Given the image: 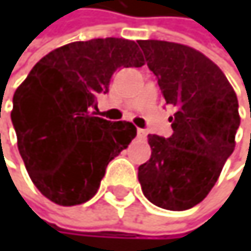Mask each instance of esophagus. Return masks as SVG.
Segmentation results:
<instances>
[{"mask_svg": "<svg viewBox=\"0 0 251 251\" xmlns=\"http://www.w3.org/2000/svg\"><path fill=\"white\" fill-rule=\"evenodd\" d=\"M137 135H138L140 138H144V137L148 135V132H146V129H141V128H138V129H137Z\"/></svg>", "mask_w": 251, "mask_h": 251, "instance_id": "34e87169", "label": "esophagus"}]
</instances>
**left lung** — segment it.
I'll return each instance as SVG.
<instances>
[{"label":"left lung","mask_w":251,"mask_h":251,"mask_svg":"<svg viewBox=\"0 0 251 251\" xmlns=\"http://www.w3.org/2000/svg\"><path fill=\"white\" fill-rule=\"evenodd\" d=\"M138 45L176 110L169 138L148 137L152 155L138 167V180L153 205L185 211L208 196L235 149L238 99L220 67L193 48L164 40Z\"/></svg>","instance_id":"8db88e82"}]
</instances>
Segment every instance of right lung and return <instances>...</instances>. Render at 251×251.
<instances>
[{"label": "right lung", "mask_w": 251, "mask_h": 251, "mask_svg": "<svg viewBox=\"0 0 251 251\" xmlns=\"http://www.w3.org/2000/svg\"><path fill=\"white\" fill-rule=\"evenodd\" d=\"M132 40L74 42L45 55L13 96L12 123L37 190L61 206L90 200L108 162L135 138L131 122L96 117V96L120 67H141Z\"/></svg>", "instance_id": "obj_1"}]
</instances>
